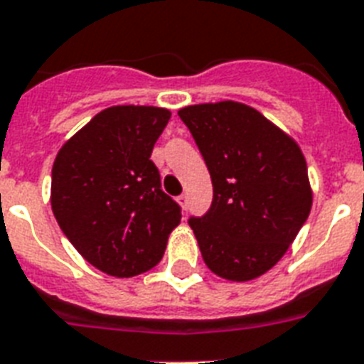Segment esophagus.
<instances>
[{
  "instance_id": "34e87169",
  "label": "esophagus",
  "mask_w": 364,
  "mask_h": 364,
  "mask_svg": "<svg viewBox=\"0 0 364 364\" xmlns=\"http://www.w3.org/2000/svg\"><path fill=\"white\" fill-rule=\"evenodd\" d=\"M178 203H180V206H182V210H186V208H188V197L186 196H180Z\"/></svg>"
}]
</instances>
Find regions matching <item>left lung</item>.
Returning a JSON list of instances; mask_svg holds the SVG:
<instances>
[{"instance_id":"obj_1","label":"left lung","mask_w":364,"mask_h":364,"mask_svg":"<svg viewBox=\"0 0 364 364\" xmlns=\"http://www.w3.org/2000/svg\"><path fill=\"white\" fill-rule=\"evenodd\" d=\"M178 116L214 188L208 212L188 220L200 255L225 280H254L284 257L310 214L306 159L291 136L248 105H191Z\"/></svg>"}]
</instances>
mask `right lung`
<instances>
[{"instance_id": "add662e5", "label": "right lung", "mask_w": 364, "mask_h": 364, "mask_svg": "<svg viewBox=\"0 0 364 364\" xmlns=\"http://www.w3.org/2000/svg\"><path fill=\"white\" fill-rule=\"evenodd\" d=\"M168 118L159 107H110L54 159L50 205L58 225L84 259L110 276L132 278L156 267L182 218L150 159Z\"/></svg>"}]
</instances>
